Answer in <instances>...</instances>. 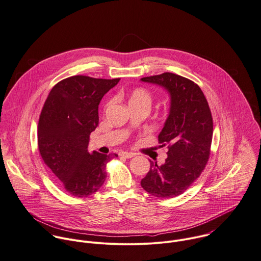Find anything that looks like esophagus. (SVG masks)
<instances>
[{
    "label": "esophagus",
    "instance_id": "esophagus-1",
    "mask_svg": "<svg viewBox=\"0 0 261 261\" xmlns=\"http://www.w3.org/2000/svg\"><path fill=\"white\" fill-rule=\"evenodd\" d=\"M120 155L123 156V158H125V159H131V158H133V156L135 155V153H133V152H127V151H122V152H120Z\"/></svg>",
    "mask_w": 261,
    "mask_h": 261
}]
</instances>
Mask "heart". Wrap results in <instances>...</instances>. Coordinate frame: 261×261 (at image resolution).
Returning <instances> with one entry per match:
<instances>
[{"mask_svg":"<svg viewBox=\"0 0 261 261\" xmlns=\"http://www.w3.org/2000/svg\"><path fill=\"white\" fill-rule=\"evenodd\" d=\"M127 99L130 108L139 107V106H145L150 108L152 97H151V93L147 89L142 87H137L131 90L127 94Z\"/></svg>","mask_w":261,"mask_h":261,"instance_id":"obj_1","label":"heart"}]
</instances>
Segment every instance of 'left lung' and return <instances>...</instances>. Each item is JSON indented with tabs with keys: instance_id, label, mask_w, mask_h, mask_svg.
<instances>
[{
	"instance_id": "1",
	"label": "left lung",
	"mask_w": 261,
	"mask_h": 261,
	"mask_svg": "<svg viewBox=\"0 0 261 261\" xmlns=\"http://www.w3.org/2000/svg\"><path fill=\"white\" fill-rule=\"evenodd\" d=\"M164 87L171 96L169 116L159 135L168 146L166 163L150 162L141 187L158 198H173L184 193L203 172L210 159L214 123L208 102L193 81L174 73L141 78Z\"/></svg>"
}]
</instances>
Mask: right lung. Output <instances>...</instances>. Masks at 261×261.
<instances>
[{
  "label": "right lung",
  "mask_w": 261,
  "mask_h": 261,
  "mask_svg": "<svg viewBox=\"0 0 261 261\" xmlns=\"http://www.w3.org/2000/svg\"><path fill=\"white\" fill-rule=\"evenodd\" d=\"M120 78L76 75L58 82L42 107L37 127L40 156L61 187L75 197L95 193L107 178L106 166L118 154L88 152L98 125V105Z\"/></svg>",
  "instance_id": "obj_1"
}]
</instances>
